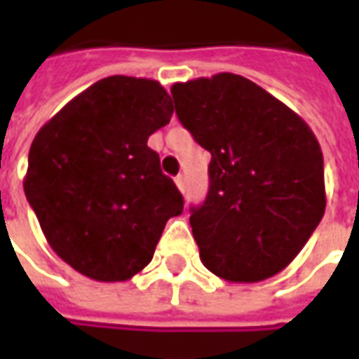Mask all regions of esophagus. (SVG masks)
Wrapping results in <instances>:
<instances>
[{"label": "esophagus", "instance_id": "34e87169", "mask_svg": "<svg viewBox=\"0 0 359 359\" xmlns=\"http://www.w3.org/2000/svg\"><path fill=\"white\" fill-rule=\"evenodd\" d=\"M175 184H177V188H179L180 192H184V188H187V180H184L182 175H179V177L175 179Z\"/></svg>", "mask_w": 359, "mask_h": 359}]
</instances>
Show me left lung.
<instances>
[{"instance_id": "8db88e82", "label": "left lung", "mask_w": 359, "mask_h": 359, "mask_svg": "<svg viewBox=\"0 0 359 359\" xmlns=\"http://www.w3.org/2000/svg\"><path fill=\"white\" fill-rule=\"evenodd\" d=\"M175 109L211 154L192 208L200 259L229 283H259L298 256L323 217V154L306 121L241 74L177 82Z\"/></svg>"}]
</instances>
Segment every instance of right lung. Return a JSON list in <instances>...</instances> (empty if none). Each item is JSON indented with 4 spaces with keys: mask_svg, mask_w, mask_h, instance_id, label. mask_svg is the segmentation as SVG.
Returning a JSON list of instances; mask_svg holds the SVG:
<instances>
[{
    "mask_svg": "<svg viewBox=\"0 0 359 359\" xmlns=\"http://www.w3.org/2000/svg\"><path fill=\"white\" fill-rule=\"evenodd\" d=\"M157 81L107 76L38 130L25 194L46 241L84 277L128 280L151 262L165 223L184 200L148 138L171 121Z\"/></svg>",
    "mask_w": 359,
    "mask_h": 359,
    "instance_id": "add662e5",
    "label": "right lung"
}]
</instances>
